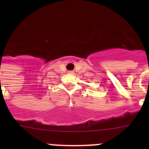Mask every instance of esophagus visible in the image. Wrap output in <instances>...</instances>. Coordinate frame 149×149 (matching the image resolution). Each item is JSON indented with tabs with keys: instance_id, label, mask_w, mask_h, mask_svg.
I'll use <instances>...</instances> for the list:
<instances>
[{
	"instance_id": "obj_1",
	"label": "esophagus",
	"mask_w": 149,
	"mask_h": 149,
	"mask_svg": "<svg viewBox=\"0 0 149 149\" xmlns=\"http://www.w3.org/2000/svg\"><path fill=\"white\" fill-rule=\"evenodd\" d=\"M73 73H74L73 71H68V74H72Z\"/></svg>"
}]
</instances>
